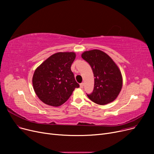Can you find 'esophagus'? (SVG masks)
Wrapping results in <instances>:
<instances>
[{"mask_svg":"<svg viewBox=\"0 0 154 154\" xmlns=\"http://www.w3.org/2000/svg\"><path fill=\"white\" fill-rule=\"evenodd\" d=\"M84 83L82 82V83H81V84H80V87L81 88H82L83 87H84Z\"/></svg>","mask_w":154,"mask_h":154,"instance_id":"obj_1","label":"esophagus"}]
</instances>
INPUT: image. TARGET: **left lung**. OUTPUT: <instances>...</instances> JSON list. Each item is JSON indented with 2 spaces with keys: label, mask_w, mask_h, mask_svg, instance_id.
Wrapping results in <instances>:
<instances>
[{
  "label": "left lung",
  "mask_w": 154,
  "mask_h": 154,
  "mask_svg": "<svg viewBox=\"0 0 154 154\" xmlns=\"http://www.w3.org/2000/svg\"><path fill=\"white\" fill-rule=\"evenodd\" d=\"M82 57L91 66L94 75V88L87 94L92 102L106 105L114 101L122 87V77L117 65L110 57L100 50L85 51Z\"/></svg>",
  "instance_id": "obj_1"
}]
</instances>
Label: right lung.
Segmentation results:
<instances>
[{"label":"right lung","instance_id":"1","mask_svg":"<svg viewBox=\"0 0 154 154\" xmlns=\"http://www.w3.org/2000/svg\"><path fill=\"white\" fill-rule=\"evenodd\" d=\"M75 56L74 52L56 53L36 69L32 84L40 100L48 106H60L79 87L70 69Z\"/></svg>","mask_w":154,"mask_h":154}]
</instances>
